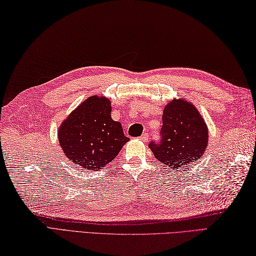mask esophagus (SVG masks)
I'll list each match as a JSON object with an SVG mask.
<instances>
[{"mask_svg":"<svg viewBox=\"0 0 256 256\" xmlns=\"http://www.w3.org/2000/svg\"><path fill=\"white\" fill-rule=\"evenodd\" d=\"M148 138H149V136H148L147 132H144V134H142V136H140V139H142V142H147Z\"/></svg>","mask_w":256,"mask_h":256,"instance_id":"esophagus-1","label":"esophagus"}]
</instances>
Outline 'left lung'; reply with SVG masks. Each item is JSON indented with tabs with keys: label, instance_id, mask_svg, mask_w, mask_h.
<instances>
[{
	"label": "left lung",
	"instance_id": "1",
	"mask_svg": "<svg viewBox=\"0 0 256 256\" xmlns=\"http://www.w3.org/2000/svg\"><path fill=\"white\" fill-rule=\"evenodd\" d=\"M160 138L158 142L149 144L154 158L172 169H189L204 152L208 132L192 104L174 99L164 109Z\"/></svg>",
	"mask_w": 256,
	"mask_h": 256
}]
</instances>
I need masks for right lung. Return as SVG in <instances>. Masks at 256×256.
Returning <instances> with one entry per match:
<instances>
[{
  "instance_id": "add662e5",
  "label": "right lung",
  "mask_w": 256,
  "mask_h": 256,
  "mask_svg": "<svg viewBox=\"0 0 256 256\" xmlns=\"http://www.w3.org/2000/svg\"><path fill=\"white\" fill-rule=\"evenodd\" d=\"M106 97L82 102L58 129V142L66 157L85 170L102 169L117 157L129 138L122 124L112 120Z\"/></svg>"
}]
</instances>
